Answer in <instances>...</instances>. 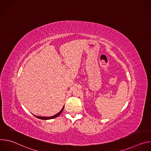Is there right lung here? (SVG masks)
<instances>
[{"mask_svg":"<svg viewBox=\"0 0 151 151\" xmlns=\"http://www.w3.org/2000/svg\"><path fill=\"white\" fill-rule=\"evenodd\" d=\"M64 109V107H63V109L60 111V112H59L58 114H57L56 115H54V116H50V117H45V116H36V115H34L35 116H36V118H39V119H43V120H47V119H53V118H57V116H58L62 112V111H63Z\"/></svg>","mask_w":151,"mask_h":151,"instance_id":"add662e5","label":"right lung"}]
</instances>
